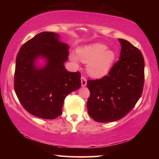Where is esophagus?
Instances as JSON below:
<instances>
[{
    "label": "esophagus",
    "instance_id": "esophagus-1",
    "mask_svg": "<svg viewBox=\"0 0 159 159\" xmlns=\"http://www.w3.org/2000/svg\"><path fill=\"white\" fill-rule=\"evenodd\" d=\"M80 80H81V85L83 87H84L86 85H87V79L84 76H81L80 78Z\"/></svg>",
    "mask_w": 159,
    "mask_h": 159
}]
</instances>
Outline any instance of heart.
<instances>
[{
  "label": "heart",
  "mask_w": 159,
  "mask_h": 159,
  "mask_svg": "<svg viewBox=\"0 0 159 159\" xmlns=\"http://www.w3.org/2000/svg\"><path fill=\"white\" fill-rule=\"evenodd\" d=\"M102 43H94L80 48L78 56L83 62L88 64L87 70L91 76L102 78L109 73L114 64L116 54L111 50ZM71 60L74 63L79 61L76 55H71Z\"/></svg>",
  "instance_id": "b5f03b06"
}]
</instances>
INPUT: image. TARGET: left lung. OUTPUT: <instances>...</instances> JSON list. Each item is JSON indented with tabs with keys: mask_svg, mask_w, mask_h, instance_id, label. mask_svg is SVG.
Returning <instances> with one entry per match:
<instances>
[{
	"mask_svg": "<svg viewBox=\"0 0 159 159\" xmlns=\"http://www.w3.org/2000/svg\"><path fill=\"white\" fill-rule=\"evenodd\" d=\"M119 60L107 76L88 80L90 95L87 102L88 114L97 122L119 120L130 112L142 94L144 83V60L138 48L119 39Z\"/></svg>",
	"mask_w": 159,
	"mask_h": 159,
	"instance_id": "left-lung-1",
	"label": "left lung"
}]
</instances>
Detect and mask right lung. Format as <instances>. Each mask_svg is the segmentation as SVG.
Returning <instances> with one entry per match:
<instances>
[{
	"label": "right lung",
	"mask_w": 159,
	"mask_h": 159,
	"mask_svg": "<svg viewBox=\"0 0 159 159\" xmlns=\"http://www.w3.org/2000/svg\"><path fill=\"white\" fill-rule=\"evenodd\" d=\"M53 32H41L20 48L16 58L14 88L21 105L35 116L55 119L62 113L67 95L80 87V73L70 72L64 62L69 47ZM47 58V66L37 69L34 61Z\"/></svg>",
	"instance_id": "add662e5"
}]
</instances>
